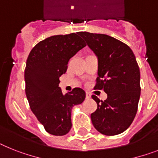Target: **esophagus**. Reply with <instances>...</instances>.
<instances>
[{"instance_id": "obj_1", "label": "esophagus", "mask_w": 158, "mask_h": 158, "mask_svg": "<svg viewBox=\"0 0 158 158\" xmlns=\"http://www.w3.org/2000/svg\"><path fill=\"white\" fill-rule=\"evenodd\" d=\"M85 95H86L87 99H89L91 98V94L89 93V92H86V93H85Z\"/></svg>"}]
</instances>
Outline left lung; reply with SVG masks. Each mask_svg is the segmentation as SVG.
<instances>
[{"label": "left lung", "mask_w": 158, "mask_h": 158, "mask_svg": "<svg viewBox=\"0 0 158 158\" xmlns=\"http://www.w3.org/2000/svg\"><path fill=\"white\" fill-rule=\"evenodd\" d=\"M79 35L98 58L97 83L107 98H92L98 104L91 114L94 127L100 133L114 135L127 130L136 112L140 96V69L131 49L123 42L103 34L80 32Z\"/></svg>", "instance_id": "left-lung-1"}]
</instances>
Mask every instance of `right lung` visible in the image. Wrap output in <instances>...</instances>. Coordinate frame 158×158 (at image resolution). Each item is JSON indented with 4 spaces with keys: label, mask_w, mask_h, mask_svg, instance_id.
Returning <instances> with one entry per match:
<instances>
[{
    "label": "right lung",
    "mask_w": 158,
    "mask_h": 158,
    "mask_svg": "<svg viewBox=\"0 0 158 158\" xmlns=\"http://www.w3.org/2000/svg\"><path fill=\"white\" fill-rule=\"evenodd\" d=\"M85 46L75 33L54 35L36 44L28 56L25 69L27 100L38 120L52 135H64L70 131L72 109L85 98L82 89L63 94L59 87L70 58Z\"/></svg>",
    "instance_id": "right-lung-1"
}]
</instances>
